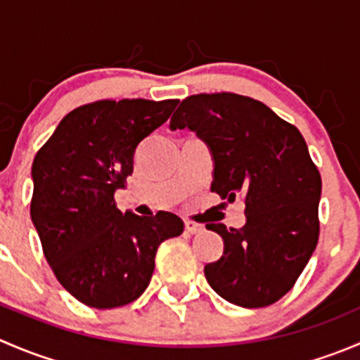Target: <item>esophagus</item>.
<instances>
[{
    "label": "esophagus",
    "instance_id": "esophagus-1",
    "mask_svg": "<svg viewBox=\"0 0 360 360\" xmlns=\"http://www.w3.org/2000/svg\"><path fill=\"white\" fill-rule=\"evenodd\" d=\"M184 230L188 231V233H191V235H195V233H202L203 231V226L202 224H198V223H195V221H184Z\"/></svg>",
    "mask_w": 360,
    "mask_h": 360
}]
</instances>
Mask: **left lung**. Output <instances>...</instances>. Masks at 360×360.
<instances>
[{"label":"left lung","mask_w":360,"mask_h":360,"mask_svg":"<svg viewBox=\"0 0 360 360\" xmlns=\"http://www.w3.org/2000/svg\"><path fill=\"white\" fill-rule=\"evenodd\" d=\"M184 127L212 151L210 190L245 202L238 230L207 224L224 242L207 282L238 307H268L291 291L319 242L322 179L307 143L266 104L231 92L186 97L170 118L172 130Z\"/></svg>","instance_id":"1"}]
</instances>
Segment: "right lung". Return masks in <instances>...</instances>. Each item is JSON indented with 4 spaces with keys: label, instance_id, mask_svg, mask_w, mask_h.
<instances>
[{
    "label": "right lung",
    "instance_id": "right-lung-1",
    "mask_svg": "<svg viewBox=\"0 0 360 360\" xmlns=\"http://www.w3.org/2000/svg\"><path fill=\"white\" fill-rule=\"evenodd\" d=\"M177 99L97 101L68 112L32 162L31 219L43 254L68 292L116 308L144 292L158 245L183 233L172 212L141 217L116 209L134 153L167 122Z\"/></svg>",
    "mask_w": 360,
    "mask_h": 360
}]
</instances>
